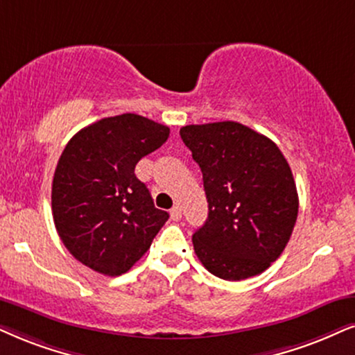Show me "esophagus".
<instances>
[{"instance_id":"obj_1","label":"esophagus","mask_w":355,"mask_h":355,"mask_svg":"<svg viewBox=\"0 0 355 355\" xmlns=\"http://www.w3.org/2000/svg\"><path fill=\"white\" fill-rule=\"evenodd\" d=\"M170 216H172L173 221H178V219H182V208H180V206H173V208L170 209Z\"/></svg>"}]
</instances>
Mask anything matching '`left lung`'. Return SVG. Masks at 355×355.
Masks as SVG:
<instances>
[{
	"mask_svg": "<svg viewBox=\"0 0 355 355\" xmlns=\"http://www.w3.org/2000/svg\"><path fill=\"white\" fill-rule=\"evenodd\" d=\"M180 136L203 173L208 218L193 248L208 272L237 282L280 257L298 216L293 173L275 142L248 125H183Z\"/></svg>",
	"mask_w": 355,
	"mask_h": 355,
	"instance_id": "obj_1",
	"label": "left lung"
}]
</instances>
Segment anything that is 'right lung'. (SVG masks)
Segmentation results:
<instances>
[{
	"instance_id": "obj_1",
	"label": "right lung",
	"mask_w": 355,
	"mask_h": 355,
	"mask_svg": "<svg viewBox=\"0 0 355 355\" xmlns=\"http://www.w3.org/2000/svg\"><path fill=\"white\" fill-rule=\"evenodd\" d=\"M167 125L125 113L87 125L70 139L52 182L57 232L78 262L103 275L125 273L168 219L134 173L168 139Z\"/></svg>"
}]
</instances>
